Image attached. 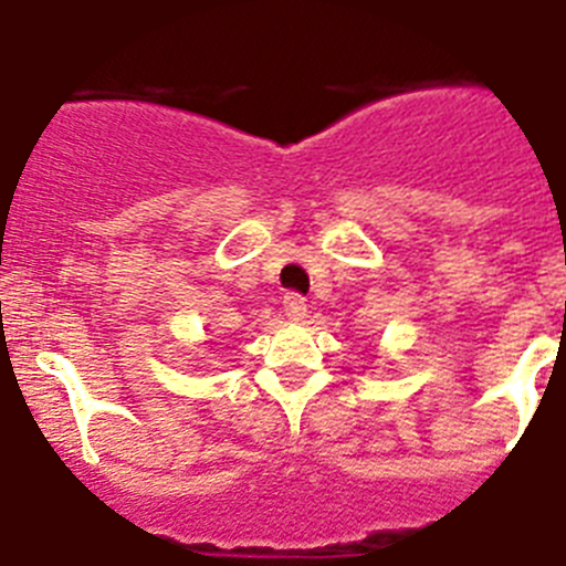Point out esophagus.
Here are the masks:
<instances>
[{
    "label": "esophagus",
    "mask_w": 566,
    "mask_h": 566,
    "mask_svg": "<svg viewBox=\"0 0 566 566\" xmlns=\"http://www.w3.org/2000/svg\"><path fill=\"white\" fill-rule=\"evenodd\" d=\"M284 315H287L290 321L307 318V302H304V295H298V293L284 295Z\"/></svg>",
    "instance_id": "1"
}]
</instances>
